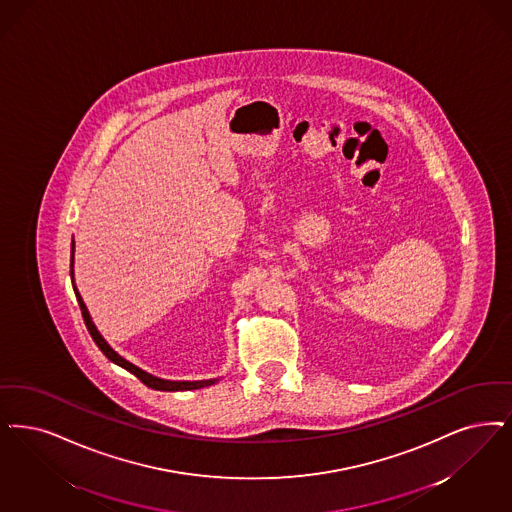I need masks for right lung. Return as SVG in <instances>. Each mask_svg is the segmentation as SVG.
<instances>
[{"mask_svg":"<svg viewBox=\"0 0 512 512\" xmlns=\"http://www.w3.org/2000/svg\"><path fill=\"white\" fill-rule=\"evenodd\" d=\"M72 263H74V242H72V259H70ZM70 274H72V268H70ZM76 291V299H78V303H80V308H82V316L83 322H85V328L89 331V335L93 337V341L97 343V347L103 350L104 356L110 360V362H114V364H118V366H122L123 369H127V371H131L139 381H143L146 387H150V389L156 390H192V389H202V387H207V385H213L215 381H194V383H177V381H164V379H158V377H152V375H148L146 371L143 369L137 368V366H133V364H129L127 360H123L120 354H116L112 348L106 345V341H104L103 337H101V333L97 331V328L93 326V322H91V318H89V312H87V308L83 305L82 297H80V293H78V289H74Z\"/></svg>","mask_w":512,"mask_h":512,"instance_id":"add662e5","label":"right lung"}]
</instances>
